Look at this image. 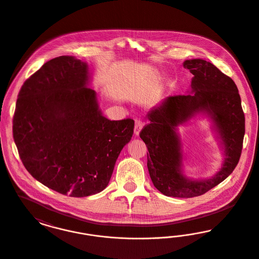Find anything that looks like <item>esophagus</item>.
<instances>
[{
  "label": "esophagus",
  "instance_id": "1",
  "mask_svg": "<svg viewBox=\"0 0 259 259\" xmlns=\"http://www.w3.org/2000/svg\"><path fill=\"white\" fill-rule=\"evenodd\" d=\"M143 127H144V122L142 120H140V119L136 120L135 127H134V134H135V136L138 137L140 135V132L142 131Z\"/></svg>",
  "mask_w": 259,
  "mask_h": 259
}]
</instances>
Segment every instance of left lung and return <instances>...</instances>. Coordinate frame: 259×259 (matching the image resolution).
Segmentation results:
<instances>
[{
	"label": "left lung",
	"instance_id": "1",
	"mask_svg": "<svg viewBox=\"0 0 259 259\" xmlns=\"http://www.w3.org/2000/svg\"><path fill=\"white\" fill-rule=\"evenodd\" d=\"M184 67L193 74L187 94L168 97L154 107L140 137L150 153L148 169L153 185L166 196L190 198L206 193L233 172L243 148L245 114L232 78L203 59L185 60ZM198 114L209 117L225 160L213 176L193 180L183 174L177 126Z\"/></svg>",
	"mask_w": 259,
	"mask_h": 259
}]
</instances>
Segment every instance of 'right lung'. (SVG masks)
I'll return each instance as SVG.
<instances>
[{
    "label": "right lung",
    "instance_id": "add662e5",
    "mask_svg": "<svg viewBox=\"0 0 259 259\" xmlns=\"http://www.w3.org/2000/svg\"><path fill=\"white\" fill-rule=\"evenodd\" d=\"M85 62L51 59L21 87L13 139L25 168L64 195L87 197L109 185L116 159L134 132V120H110L89 87Z\"/></svg>",
    "mask_w": 259,
    "mask_h": 259
}]
</instances>
